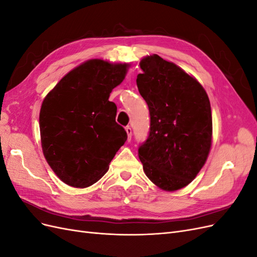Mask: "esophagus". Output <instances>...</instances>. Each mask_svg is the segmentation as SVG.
Returning a JSON list of instances; mask_svg holds the SVG:
<instances>
[{
  "mask_svg": "<svg viewBox=\"0 0 257 257\" xmlns=\"http://www.w3.org/2000/svg\"><path fill=\"white\" fill-rule=\"evenodd\" d=\"M125 131H126V134H127V141L130 142L131 138H132V128L130 126L125 127Z\"/></svg>",
  "mask_w": 257,
  "mask_h": 257,
  "instance_id": "34e87169",
  "label": "esophagus"
}]
</instances>
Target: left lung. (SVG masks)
<instances>
[{
	"label": "left lung",
	"mask_w": 257,
	"mask_h": 257,
	"mask_svg": "<svg viewBox=\"0 0 257 257\" xmlns=\"http://www.w3.org/2000/svg\"><path fill=\"white\" fill-rule=\"evenodd\" d=\"M136 83L150 111V133L138 149L146 176L167 192L190 184L212 144V115L205 89L158 54L141 60Z\"/></svg>",
	"instance_id": "obj_1"
}]
</instances>
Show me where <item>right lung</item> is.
Listing matches in <instances>:
<instances>
[{"mask_svg": "<svg viewBox=\"0 0 257 257\" xmlns=\"http://www.w3.org/2000/svg\"><path fill=\"white\" fill-rule=\"evenodd\" d=\"M130 64L91 59L68 72L47 95L40 111L44 157L61 181L88 188L102 178L127 139L115 122L111 91Z\"/></svg>", "mask_w": 257, "mask_h": 257, "instance_id": "right-lung-1", "label": "right lung"}]
</instances>
